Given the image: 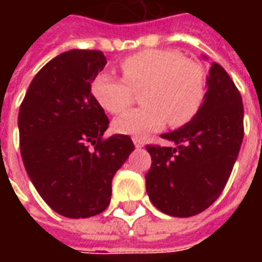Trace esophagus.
I'll return each instance as SVG.
<instances>
[{
	"label": "esophagus",
	"mask_w": 262,
	"mask_h": 262,
	"mask_svg": "<svg viewBox=\"0 0 262 262\" xmlns=\"http://www.w3.org/2000/svg\"><path fill=\"white\" fill-rule=\"evenodd\" d=\"M133 143H135V146H136L137 148H140L144 146V142H143V139H140V137H133Z\"/></svg>",
	"instance_id": "1"
}]
</instances>
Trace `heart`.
Wrapping results in <instances>:
<instances>
[{"label":"heart","mask_w":262,"mask_h":262,"mask_svg":"<svg viewBox=\"0 0 262 262\" xmlns=\"http://www.w3.org/2000/svg\"><path fill=\"white\" fill-rule=\"evenodd\" d=\"M123 80L106 73L91 82V92L106 112L119 115L133 102V91L140 92L143 106L115 120V130L146 136L168 120L171 126L192 119L205 97V71L198 61L182 57L176 50L147 49L120 61Z\"/></svg>","instance_id":"b5f03b06"}]
</instances>
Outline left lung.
<instances>
[{
    "mask_svg": "<svg viewBox=\"0 0 262 262\" xmlns=\"http://www.w3.org/2000/svg\"><path fill=\"white\" fill-rule=\"evenodd\" d=\"M208 91L192 119L161 135L176 147L147 144L151 167L146 174L150 201L163 213L189 217L220 196L244 136L242 95L230 75L212 63Z\"/></svg>",
    "mask_w": 262,
    "mask_h": 262,
    "instance_id": "8db88e82",
    "label": "left lung"
}]
</instances>
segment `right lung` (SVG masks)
Returning <instances> with one entry per match:
<instances>
[{
  "instance_id": "obj_1",
  "label": "right lung",
  "mask_w": 262,
  "mask_h": 262,
  "mask_svg": "<svg viewBox=\"0 0 262 262\" xmlns=\"http://www.w3.org/2000/svg\"><path fill=\"white\" fill-rule=\"evenodd\" d=\"M105 64L99 50L59 54L35 75L18 115L32 184L54 212L71 219L108 208L115 172L135 150L126 135L102 137L109 119L91 82Z\"/></svg>"
}]
</instances>
